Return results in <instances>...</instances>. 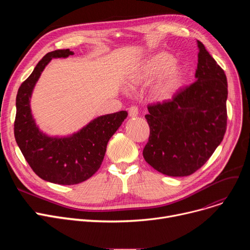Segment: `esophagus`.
I'll return each instance as SVG.
<instances>
[{"label": "esophagus", "instance_id": "esophagus-1", "mask_svg": "<svg viewBox=\"0 0 250 250\" xmlns=\"http://www.w3.org/2000/svg\"><path fill=\"white\" fill-rule=\"evenodd\" d=\"M139 114V109H138V107L136 106V105H132V106H130L129 108H128V115L130 116V117H135V116H137Z\"/></svg>", "mask_w": 250, "mask_h": 250}]
</instances>
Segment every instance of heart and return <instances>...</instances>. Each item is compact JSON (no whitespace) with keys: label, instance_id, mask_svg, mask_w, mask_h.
Segmentation results:
<instances>
[{"label":"heart","instance_id":"b5f03b06","mask_svg":"<svg viewBox=\"0 0 250 250\" xmlns=\"http://www.w3.org/2000/svg\"><path fill=\"white\" fill-rule=\"evenodd\" d=\"M174 58L167 52L151 57L133 78L135 83H149L160 78L153 87V95L158 99H168L181 87L185 72L179 65H173Z\"/></svg>","mask_w":250,"mask_h":250}]
</instances>
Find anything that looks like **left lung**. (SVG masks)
<instances>
[{"label":"left lung","mask_w":250,"mask_h":250,"mask_svg":"<svg viewBox=\"0 0 250 250\" xmlns=\"http://www.w3.org/2000/svg\"><path fill=\"white\" fill-rule=\"evenodd\" d=\"M199 47L195 82L171 99L148 105L150 127L144 159L168 176L200 169L220 145L227 127V78L205 45Z\"/></svg>","instance_id":"1"}]
</instances>
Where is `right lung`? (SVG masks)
Masks as SVG:
<instances>
[{"label": "right lung", "instance_id": "right-lung-1", "mask_svg": "<svg viewBox=\"0 0 250 250\" xmlns=\"http://www.w3.org/2000/svg\"><path fill=\"white\" fill-rule=\"evenodd\" d=\"M72 55L74 51L70 49H57L47 52L38 62L18 89L14 122L16 142L35 174L62 186L81 183L97 171L109 139L127 116L125 110L99 116L68 138H50L39 132L29 104L34 85L52 58Z\"/></svg>", "mask_w": 250, "mask_h": 250}]
</instances>
